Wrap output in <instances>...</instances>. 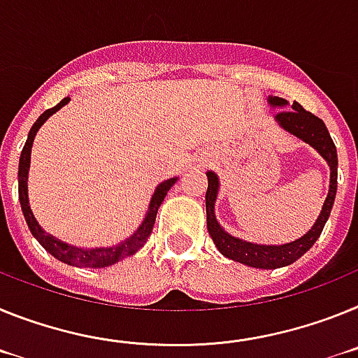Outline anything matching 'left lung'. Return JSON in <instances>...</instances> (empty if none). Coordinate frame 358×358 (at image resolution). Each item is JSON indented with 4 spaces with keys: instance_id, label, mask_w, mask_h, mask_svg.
Wrapping results in <instances>:
<instances>
[{
    "instance_id": "8db88e82",
    "label": "left lung",
    "mask_w": 358,
    "mask_h": 358,
    "mask_svg": "<svg viewBox=\"0 0 358 358\" xmlns=\"http://www.w3.org/2000/svg\"><path fill=\"white\" fill-rule=\"evenodd\" d=\"M268 102L272 106H287L288 102L281 97H268ZM275 120L281 124L287 131H290L292 135L299 136L304 142H308L312 148H315L321 157L328 162L329 169H331V175H329V191L328 196H326L324 205H322V210L317 217L315 225L310 229L303 238L295 239L292 243L287 245H256L248 243L243 239H238L234 236L227 234L223 231L220 223L216 222V216H214V201H216L217 194V176L214 175L213 171L207 173V180H209V185H207V192H205V209H207V231H209L210 238H213L214 245L217 247V250L227 256L229 259H234L238 263H243V265L254 266V268H279V266L292 265L294 261L299 259L303 254H306L310 248L313 247V243L317 241V238L321 236L322 229H324L326 222H328L329 213H331V207H334L335 194H337V148H335L334 141L328 133V127L322 122L319 117H315L313 113L306 111L299 102H294L292 104V110H281L275 115Z\"/></svg>"
}]
</instances>
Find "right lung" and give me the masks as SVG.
<instances>
[{"label":"right lung","mask_w":358,"mask_h":358,"mask_svg":"<svg viewBox=\"0 0 358 358\" xmlns=\"http://www.w3.org/2000/svg\"><path fill=\"white\" fill-rule=\"evenodd\" d=\"M70 101V97L63 99V101L59 102L57 106L54 108H50L46 110L45 113L36 120V124L32 126L29 133V138L24 142V148L21 151V158H20V171H17V182H20V203L21 209H23V216L27 220V225H29L30 232H32L34 238L43 245L46 252H50L54 257H57L59 261H63V263H68V265H76V266H85V268H104V266L115 265V263H119L122 261L124 257L131 256L135 254L142 245L148 241V238L153 232L155 227V220H157V213L158 207L162 205L164 198H166L167 191H169L173 185H175L176 178H169L166 182H162L160 185L155 191L153 198H151V203H149L148 209V216L142 222V225L138 227V231L131 236V238H127L126 241L122 243L115 245V247L110 248H79L73 247V245L63 243L61 239H55L54 236L46 234L43 231L39 223L36 222V217H34L32 210H30L29 205V187H27V180H29V167H30V151H32V142L34 136H36L37 129L45 124V120L48 119L50 115H54L55 111L61 110L66 102Z\"/></svg>","instance_id":"obj_1"}]
</instances>
